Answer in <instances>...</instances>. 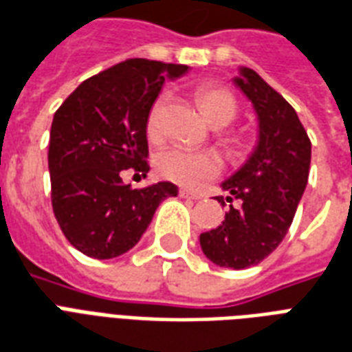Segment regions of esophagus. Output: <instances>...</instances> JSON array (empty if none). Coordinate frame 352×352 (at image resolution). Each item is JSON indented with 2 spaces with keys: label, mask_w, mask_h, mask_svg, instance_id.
Wrapping results in <instances>:
<instances>
[{
  "label": "esophagus",
  "mask_w": 352,
  "mask_h": 352,
  "mask_svg": "<svg viewBox=\"0 0 352 352\" xmlns=\"http://www.w3.org/2000/svg\"><path fill=\"white\" fill-rule=\"evenodd\" d=\"M179 197L186 198V200H200V195L189 191V189H179Z\"/></svg>",
  "instance_id": "obj_1"
}]
</instances>
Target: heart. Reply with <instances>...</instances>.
Returning <instances> with one entry per match:
<instances>
[{
	"label": "heart",
	"instance_id": "obj_1",
	"mask_svg": "<svg viewBox=\"0 0 352 352\" xmlns=\"http://www.w3.org/2000/svg\"><path fill=\"white\" fill-rule=\"evenodd\" d=\"M197 104L202 115L213 128L228 126L237 115V102L234 94L215 83H204L195 92ZM165 96L155 100L146 118V133L150 139L160 135L161 111ZM155 168L161 178L170 179L179 186L195 187L204 179L215 178L221 173V161L210 152H187L182 148H166L155 157Z\"/></svg>",
	"mask_w": 352,
	"mask_h": 352
}]
</instances>
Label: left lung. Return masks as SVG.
<instances>
[{"label": "left lung", "instance_id": "8db88e82", "mask_svg": "<svg viewBox=\"0 0 352 352\" xmlns=\"http://www.w3.org/2000/svg\"><path fill=\"white\" fill-rule=\"evenodd\" d=\"M234 85L252 104L258 141L241 168L221 184L230 206L217 228L200 234V247L219 267L258 265L278 247L292 226L308 184L311 142L297 113L252 68L241 66ZM223 202V197H217Z\"/></svg>", "mask_w": 352, "mask_h": 352}]
</instances>
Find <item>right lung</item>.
<instances>
[{"label":"right lung","instance_id":"right-lung-1","mask_svg":"<svg viewBox=\"0 0 352 352\" xmlns=\"http://www.w3.org/2000/svg\"><path fill=\"white\" fill-rule=\"evenodd\" d=\"M187 70L160 60H122L83 81L55 113L47 152L52 206L68 243L89 258L126 254L157 206L178 197L170 182L133 189L120 173L133 168L146 176L150 107L166 79Z\"/></svg>","mask_w":352,"mask_h":352}]
</instances>
